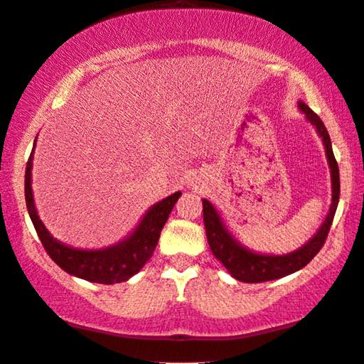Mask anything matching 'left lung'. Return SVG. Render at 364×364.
<instances>
[{
	"label": "left lung",
	"instance_id": "1",
	"mask_svg": "<svg viewBox=\"0 0 364 364\" xmlns=\"http://www.w3.org/2000/svg\"><path fill=\"white\" fill-rule=\"evenodd\" d=\"M298 108L301 109V113H304L309 123L316 128L318 134L323 139L329 171H331L333 190L331 206H329L328 215L324 218L321 228L316 231V235L306 245H303L301 248L293 251V253L281 256L255 253V251L241 245L238 240H235V236L228 231L226 225L223 223L216 208L208 200H203V221H205L206 238L213 255L230 271L232 278L243 281V283H263V281L278 279L304 268L318 255V251L323 248L324 241L328 238L329 228H331L334 213H336L338 201H340V169H338V163L334 159L331 139H329V134L326 128H324L323 121L319 119V116L308 105H304L303 101H298Z\"/></svg>",
	"mask_w": 364,
	"mask_h": 364
}]
</instances>
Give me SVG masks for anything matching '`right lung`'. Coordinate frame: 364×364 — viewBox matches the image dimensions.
Instances as JSON below:
<instances>
[{
	"label": "right lung",
	"mask_w": 364,
	"mask_h": 364,
	"mask_svg": "<svg viewBox=\"0 0 364 364\" xmlns=\"http://www.w3.org/2000/svg\"><path fill=\"white\" fill-rule=\"evenodd\" d=\"M33 153H35V146H33L30 159L26 163V173H24V198H26V208L33 225H35L38 236H40L50 258L66 273L91 281V283L114 284L136 274L153 256L164 223L168 221L169 213H171L178 198L181 196V193H173V195L149 208L143 220L139 221L136 230L121 243L105 250H76L53 238L38 216L31 190Z\"/></svg>",
	"instance_id": "obj_1"
}]
</instances>
